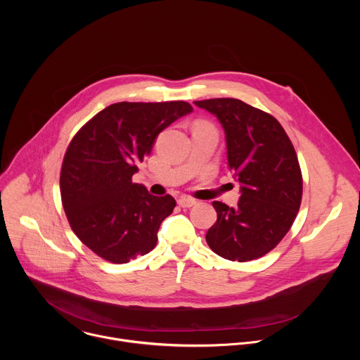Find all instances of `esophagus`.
<instances>
[{"mask_svg": "<svg viewBox=\"0 0 360 360\" xmlns=\"http://www.w3.org/2000/svg\"><path fill=\"white\" fill-rule=\"evenodd\" d=\"M195 203H196V200L191 199V198H179L178 199V205L181 208H191Z\"/></svg>", "mask_w": 360, "mask_h": 360, "instance_id": "1", "label": "esophagus"}]
</instances>
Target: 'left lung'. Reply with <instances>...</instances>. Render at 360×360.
Wrapping results in <instances>:
<instances>
[{
    "label": "left lung",
    "mask_w": 360,
    "mask_h": 360,
    "mask_svg": "<svg viewBox=\"0 0 360 360\" xmlns=\"http://www.w3.org/2000/svg\"><path fill=\"white\" fill-rule=\"evenodd\" d=\"M193 104L222 124L228 164L240 184L238 207L212 202L218 219L205 239L225 259H258L283 239L300 207L303 184L295 148L276 118L240 99Z\"/></svg>",
    "instance_id": "8db88e82"
}]
</instances>
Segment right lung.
Returning a JSON list of instances; mask_svg holds the SVG:
<instances>
[{"instance_id":"add662e5","label":"right lung","mask_w":360,"mask_h":360,"mask_svg":"<svg viewBox=\"0 0 360 360\" xmlns=\"http://www.w3.org/2000/svg\"><path fill=\"white\" fill-rule=\"evenodd\" d=\"M189 112L185 101L117 102L71 139L60 175L63 207L74 233L99 258L127 264L155 248L176 202L150 195L132 175L158 134Z\"/></svg>"}]
</instances>
